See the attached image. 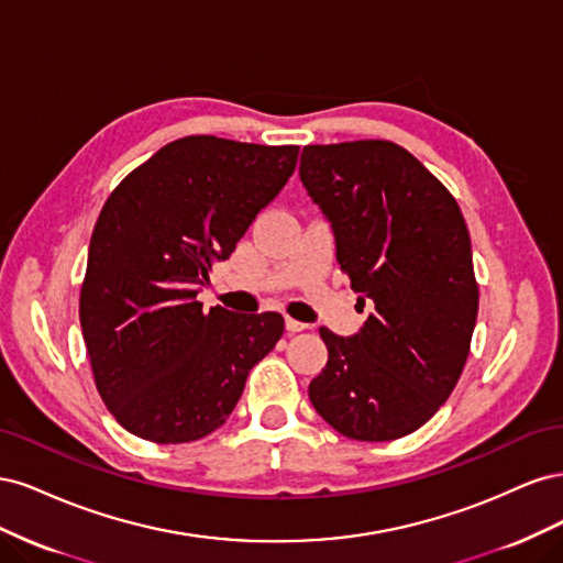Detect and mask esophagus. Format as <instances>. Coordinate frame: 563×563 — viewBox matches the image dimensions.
<instances>
[{
    "instance_id": "1",
    "label": "esophagus",
    "mask_w": 563,
    "mask_h": 563,
    "mask_svg": "<svg viewBox=\"0 0 563 563\" xmlns=\"http://www.w3.org/2000/svg\"><path fill=\"white\" fill-rule=\"evenodd\" d=\"M305 329H308V323H302V321H298V319L286 317V331H288V333H300V331H305Z\"/></svg>"
}]
</instances>
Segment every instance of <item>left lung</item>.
Returning a JSON list of instances; mask_svg holds the SVG:
<instances>
[{
    "label": "left lung",
    "mask_w": 563,
    "mask_h": 563,
    "mask_svg": "<svg viewBox=\"0 0 563 563\" xmlns=\"http://www.w3.org/2000/svg\"><path fill=\"white\" fill-rule=\"evenodd\" d=\"M300 180L331 220L352 291L373 300L356 335L319 329L329 362L310 401L347 439L411 434L451 397L479 312L463 211L389 141L305 145Z\"/></svg>",
    "instance_id": "8db88e82"
}]
</instances>
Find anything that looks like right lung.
Masks as SVG:
<instances>
[{
	"label": "right lung",
	"instance_id": "add662e5",
	"mask_svg": "<svg viewBox=\"0 0 563 563\" xmlns=\"http://www.w3.org/2000/svg\"><path fill=\"white\" fill-rule=\"evenodd\" d=\"M298 150L185 135L100 209L79 323L98 395L131 434L155 444L211 434L277 345L282 314L203 312L197 291L291 178Z\"/></svg>",
	"mask_w": 563,
	"mask_h": 563
}]
</instances>
